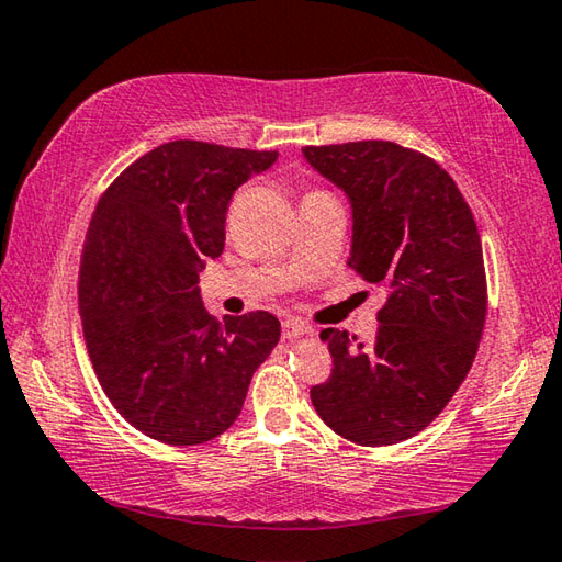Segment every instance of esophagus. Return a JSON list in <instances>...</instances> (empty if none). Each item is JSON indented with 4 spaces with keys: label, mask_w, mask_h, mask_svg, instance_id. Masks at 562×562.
<instances>
[{
    "label": "esophagus",
    "mask_w": 562,
    "mask_h": 562,
    "mask_svg": "<svg viewBox=\"0 0 562 562\" xmlns=\"http://www.w3.org/2000/svg\"><path fill=\"white\" fill-rule=\"evenodd\" d=\"M312 331H314L312 326L300 322V319H284L282 322V336H284V339H297V336L312 334Z\"/></svg>",
    "instance_id": "34e87169"
}]
</instances>
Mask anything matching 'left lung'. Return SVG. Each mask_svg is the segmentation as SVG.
Wrapping results in <instances>:
<instances>
[{"instance_id": "left-lung-1", "label": "left lung", "mask_w": 562, "mask_h": 562, "mask_svg": "<svg viewBox=\"0 0 562 562\" xmlns=\"http://www.w3.org/2000/svg\"><path fill=\"white\" fill-rule=\"evenodd\" d=\"M351 206L349 268L387 292L373 344L324 329L334 371L312 405L344 440L403 442L467 379L486 319L482 240L447 171L415 149L366 139L304 147Z\"/></svg>"}]
</instances>
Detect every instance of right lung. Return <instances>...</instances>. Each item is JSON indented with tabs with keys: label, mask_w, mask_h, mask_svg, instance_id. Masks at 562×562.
I'll use <instances>...</instances> for the list:
<instances>
[{
	"label": "right lung",
	"mask_w": 562,
	"mask_h": 562,
	"mask_svg": "<svg viewBox=\"0 0 562 562\" xmlns=\"http://www.w3.org/2000/svg\"><path fill=\"white\" fill-rule=\"evenodd\" d=\"M278 151L177 139L110 183L90 218L78 304L100 385L151 440L201 445L236 423L280 341L270 312L203 310L199 272L226 246L233 191Z\"/></svg>",
	"instance_id": "add662e5"
}]
</instances>
